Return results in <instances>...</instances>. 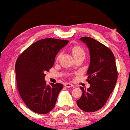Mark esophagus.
<instances>
[{
    "label": "esophagus",
    "instance_id": "obj_1",
    "mask_svg": "<svg viewBox=\"0 0 130 130\" xmlns=\"http://www.w3.org/2000/svg\"><path fill=\"white\" fill-rule=\"evenodd\" d=\"M64 86L66 88H71V87H73V85L72 84L66 83L64 84Z\"/></svg>",
    "mask_w": 130,
    "mask_h": 130
}]
</instances>
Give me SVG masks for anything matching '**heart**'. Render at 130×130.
Wrapping results in <instances>:
<instances>
[{
	"label": "heart",
	"mask_w": 130,
	"mask_h": 130,
	"mask_svg": "<svg viewBox=\"0 0 130 130\" xmlns=\"http://www.w3.org/2000/svg\"><path fill=\"white\" fill-rule=\"evenodd\" d=\"M71 51L74 58L82 56H85V51L84 50L82 47L80 46H73L72 47ZM59 57H60V55H58V57H57V58H58Z\"/></svg>",
	"instance_id": "heart-1"
}]
</instances>
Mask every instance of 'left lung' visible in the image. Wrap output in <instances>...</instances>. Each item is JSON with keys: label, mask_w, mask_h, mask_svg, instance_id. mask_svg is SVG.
Segmentation results:
<instances>
[{"label": "left lung", "mask_w": 130, "mask_h": 130, "mask_svg": "<svg viewBox=\"0 0 130 130\" xmlns=\"http://www.w3.org/2000/svg\"><path fill=\"white\" fill-rule=\"evenodd\" d=\"M80 40L89 51L87 81L91 86L87 89L80 87L83 94L77 104L83 111L92 112L102 108L112 92L118 80L117 68L108 47L91 37H81Z\"/></svg>", "instance_id": "left-lung-1"}]
</instances>
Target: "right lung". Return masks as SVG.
<instances>
[{"label": "right lung", "instance_id": "obj_1", "mask_svg": "<svg viewBox=\"0 0 130 130\" xmlns=\"http://www.w3.org/2000/svg\"><path fill=\"white\" fill-rule=\"evenodd\" d=\"M68 42L53 38L41 39L18 58L15 68L18 89L25 104L34 112L46 114L55 107L63 85L47 84L45 73L53 67L56 55Z\"/></svg>", "mask_w": 130, "mask_h": 130}]
</instances>
